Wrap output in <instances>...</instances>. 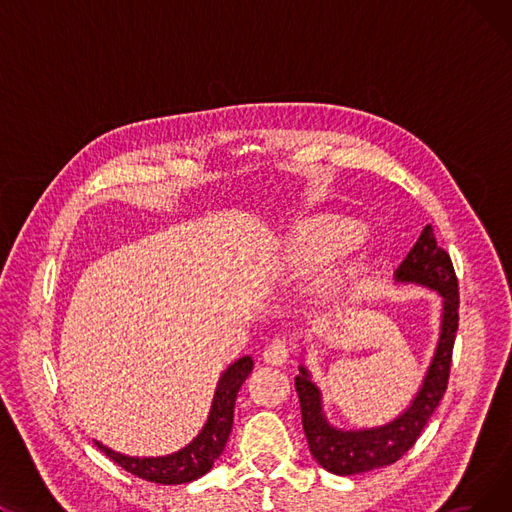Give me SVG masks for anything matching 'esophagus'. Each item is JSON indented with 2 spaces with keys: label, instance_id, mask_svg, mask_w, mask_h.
<instances>
[{
  "label": "esophagus",
  "instance_id": "1",
  "mask_svg": "<svg viewBox=\"0 0 512 512\" xmlns=\"http://www.w3.org/2000/svg\"><path fill=\"white\" fill-rule=\"evenodd\" d=\"M288 355H290V348H288V344H286V340H282V338H276V340H272L270 344L265 346V351H263V361L267 363V365H284L286 361H288Z\"/></svg>",
  "mask_w": 512,
  "mask_h": 512
}]
</instances>
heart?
Listing matches in <instances>:
<instances>
[{
    "instance_id": "obj_1",
    "label": "heart",
    "mask_w": 512,
    "mask_h": 512,
    "mask_svg": "<svg viewBox=\"0 0 512 512\" xmlns=\"http://www.w3.org/2000/svg\"><path fill=\"white\" fill-rule=\"evenodd\" d=\"M290 249L305 261H321L328 253L326 238L319 236L317 232H303L297 238H292ZM338 288H340V278L336 272H328L317 280V292L321 297H332Z\"/></svg>"
}]
</instances>
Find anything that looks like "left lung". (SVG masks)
<instances>
[{
  "label": "left lung",
  "mask_w": 512,
  "mask_h": 512,
  "mask_svg": "<svg viewBox=\"0 0 512 512\" xmlns=\"http://www.w3.org/2000/svg\"><path fill=\"white\" fill-rule=\"evenodd\" d=\"M394 282L434 290L442 299L440 334L434 357L405 411L384 425L344 429L328 419L324 394L313 382L305 363L299 365V375L294 378L309 450L313 459L334 475H359L396 463L417 442L421 429L438 409L448 386L452 346L459 330V282H456L450 255L438 245L434 228L429 224L421 230V236L405 261L398 265Z\"/></svg>",
  "instance_id": "1"
}]
</instances>
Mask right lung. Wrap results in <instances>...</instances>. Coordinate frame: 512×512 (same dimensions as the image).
Listing matches in <instances>:
<instances>
[{"label":"right lung","instance_id":"1","mask_svg":"<svg viewBox=\"0 0 512 512\" xmlns=\"http://www.w3.org/2000/svg\"><path fill=\"white\" fill-rule=\"evenodd\" d=\"M253 371V359L249 355L230 363L215 386L211 409L201 432L188 442L184 448L164 454V456H128L107 448L105 444L93 440L105 456H110L128 473L137 475L145 481L164 483V486H178L203 477L213 463L220 459L224 446L230 438L234 423V405L240 386L245 384L249 373Z\"/></svg>","mask_w":512,"mask_h":512}]
</instances>
